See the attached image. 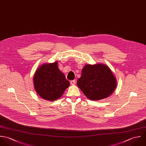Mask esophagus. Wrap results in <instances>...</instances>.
Masks as SVG:
<instances>
[{
	"label": "esophagus",
	"instance_id": "34e87169",
	"mask_svg": "<svg viewBox=\"0 0 146 146\" xmlns=\"http://www.w3.org/2000/svg\"><path fill=\"white\" fill-rule=\"evenodd\" d=\"M70 84H71V85H74V84H76V80H74L71 81H70Z\"/></svg>",
	"mask_w": 146,
	"mask_h": 146
}]
</instances>
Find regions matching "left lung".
I'll return each instance as SVG.
<instances>
[{
  "mask_svg": "<svg viewBox=\"0 0 146 146\" xmlns=\"http://www.w3.org/2000/svg\"><path fill=\"white\" fill-rule=\"evenodd\" d=\"M116 82L110 68L105 64H98L86 65L77 84L88 99L98 100L108 97L114 92Z\"/></svg>",
  "mask_w": 146,
  "mask_h": 146,
  "instance_id": "obj_1",
  "label": "left lung"
}]
</instances>
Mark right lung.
<instances>
[{
	"label": "right lung",
	"mask_w": 146,
	"mask_h": 146,
	"mask_svg": "<svg viewBox=\"0 0 146 146\" xmlns=\"http://www.w3.org/2000/svg\"><path fill=\"white\" fill-rule=\"evenodd\" d=\"M34 88L43 99H58L70 85L65 75L58 69V61L43 64L36 70L33 78Z\"/></svg>",
	"instance_id": "1"
}]
</instances>
